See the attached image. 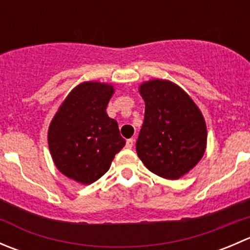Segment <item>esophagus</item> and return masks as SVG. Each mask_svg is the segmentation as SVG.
<instances>
[{"label": "esophagus", "mask_w": 250, "mask_h": 250, "mask_svg": "<svg viewBox=\"0 0 250 250\" xmlns=\"http://www.w3.org/2000/svg\"><path fill=\"white\" fill-rule=\"evenodd\" d=\"M133 145H134V139H128L127 143H125V147L132 148Z\"/></svg>", "instance_id": "1"}]
</instances>
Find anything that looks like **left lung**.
<instances>
[{
    "label": "left lung",
    "instance_id": "8db88e82",
    "mask_svg": "<svg viewBox=\"0 0 250 250\" xmlns=\"http://www.w3.org/2000/svg\"><path fill=\"white\" fill-rule=\"evenodd\" d=\"M139 92L145 117L137 153L150 172L165 179L181 178L203 157L207 127L202 112L179 85L167 80L144 82Z\"/></svg>",
    "mask_w": 250,
    "mask_h": 250
}]
</instances>
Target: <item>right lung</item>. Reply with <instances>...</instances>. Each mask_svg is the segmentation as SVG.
I'll return each mask as SVG.
<instances>
[{
  "mask_svg": "<svg viewBox=\"0 0 250 250\" xmlns=\"http://www.w3.org/2000/svg\"><path fill=\"white\" fill-rule=\"evenodd\" d=\"M113 87L83 82L70 92L48 129V145L55 166L65 176L89 185L102 178L125 140L106 113Z\"/></svg>",
  "mask_w": 250,
  "mask_h": 250,
  "instance_id": "obj_1",
  "label": "right lung"
}]
</instances>
